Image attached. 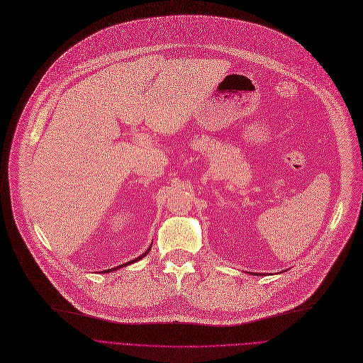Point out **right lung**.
I'll return each mask as SVG.
<instances>
[{
    "label": "right lung",
    "instance_id": "1",
    "mask_svg": "<svg viewBox=\"0 0 363 363\" xmlns=\"http://www.w3.org/2000/svg\"><path fill=\"white\" fill-rule=\"evenodd\" d=\"M152 247V246H150ZM150 247L142 255V256H139V257H136V259H133V260H130V262H125V263H123V265H120V267H116V268H113V269H106V271H103L104 274H108V272H113V271H116V269H120V268H123V267H127V265H130V263H135V262H138V260H140L143 256H146L147 253H149V250H150Z\"/></svg>",
    "mask_w": 363,
    "mask_h": 363
}]
</instances>
